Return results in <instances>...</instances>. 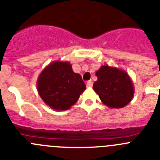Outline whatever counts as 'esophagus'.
Here are the masks:
<instances>
[{
	"label": "esophagus",
	"instance_id": "34e87169",
	"mask_svg": "<svg viewBox=\"0 0 160 160\" xmlns=\"http://www.w3.org/2000/svg\"><path fill=\"white\" fill-rule=\"evenodd\" d=\"M92 85H93V83H92V80H89V81L87 82V87L92 88Z\"/></svg>",
	"mask_w": 160,
	"mask_h": 160
}]
</instances>
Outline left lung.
Listing matches in <instances>:
<instances>
[{"instance_id": "obj_1", "label": "left lung", "mask_w": 160, "mask_h": 160, "mask_svg": "<svg viewBox=\"0 0 160 160\" xmlns=\"http://www.w3.org/2000/svg\"><path fill=\"white\" fill-rule=\"evenodd\" d=\"M95 75L98 80L94 83L93 89L104 105L111 108H122L130 102L134 95V87L126 72L102 65Z\"/></svg>"}]
</instances>
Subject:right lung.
I'll return each mask as SVG.
<instances>
[{
    "mask_svg": "<svg viewBox=\"0 0 160 160\" xmlns=\"http://www.w3.org/2000/svg\"><path fill=\"white\" fill-rule=\"evenodd\" d=\"M37 89L43 102L56 110H66L77 102L86 89L79 73L68 62L56 61L42 71L37 80Z\"/></svg>",
    "mask_w": 160,
    "mask_h": 160,
    "instance_id": "right-lung-1",
    "label": "right lung"
}]
</instances>
